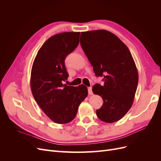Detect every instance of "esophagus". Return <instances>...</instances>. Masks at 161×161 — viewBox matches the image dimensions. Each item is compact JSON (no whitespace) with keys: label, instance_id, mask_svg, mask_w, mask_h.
<instances>
[{"label":"esophagus","instance_id":"34e87169","mask_svg":"<svg viewBox=\"0 0 161 161\" xmlns=\"http://www.w3.org/2000/svg\"><path fill=\"white\" fill-rule=\"evenodd\" d=\"M88 92H89V95H92V91L91 87H88Z\"/></svg>","mask_w":161,"mask_h":161}]
</instances>
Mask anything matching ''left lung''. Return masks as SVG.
Returning <instances> with one entry per match:
<instances>
[{
  "mask_svg": "<svg viewBox=\"0 0 161 161\" xmlns=\"http://www.w3.org/2000/svg\"><path fill=\"white\" fill-rule=\"evenodd\" d=\"M80 40L95 75L103 77L104 85L95 84L92 89L103 101L97 115L104 122H115L130 110L137 89L138 73L132 56L125 43L108 31L82 32Z\"/></svg>",
  "mask_w": 161,
  "mask_h": 161,
  "instance_id": "8db88e82",
  "label": "left lung"
}]
</instances>
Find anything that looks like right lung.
Wrapping results in <instances>:
<instances>
[{
	"label": "right lung",
	"mask_w": 161,
	"mask_h": 161,
	"mask_svg": "<svg viewBox=\"0 0 161 161\" xmlns=\"http://www.w3.org/2000/svg\"><path fill=\"white\" fill-rule=\"evenodd\" d=\"M80 32H64L52 36L39 50L31 73V89L34 99L53 122L60 124L74 119L78 108L88 95L87 87L63 84L69 74L66 56L79 43Z\"/></svg>",
	"instance_id": "right-lung-1"
}]
</instances>
